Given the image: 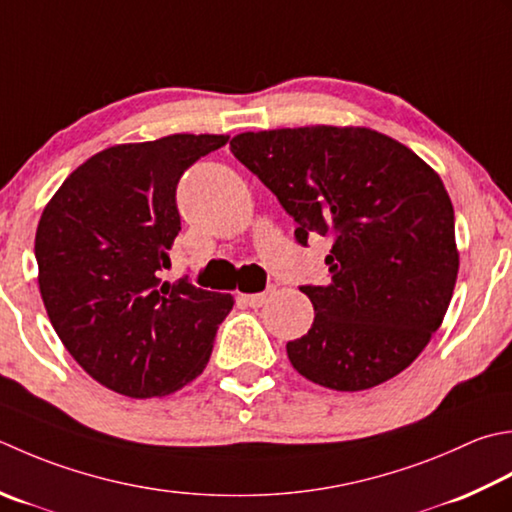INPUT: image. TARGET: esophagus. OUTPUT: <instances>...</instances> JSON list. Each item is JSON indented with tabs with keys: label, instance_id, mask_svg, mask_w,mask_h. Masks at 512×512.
<instances>
[{
	"label": "esophagus",
	"instance_id": "1",
	"mask_svg": "<svg viewBox=\"0 0 512 512\" xmlns=\"http://www.w3.org/2000/svg\"><path fill=\"white\" fill-rule=\"evenodd\" d=\"M277 293V288L275 286H268L264 293H253V295H239V299H242L244 304H248V306H253V308H259L262 304H266L268 302V297H273Z\"/></svg>",
	"mask_w": 512,
	"mask_h": 512
}]
</instances>
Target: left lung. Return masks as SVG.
<instances>
[{
    "label": "left lung",
    "instance_id": "8db88e82",
    "mask_svg": "<svg viewBox=\"0 0 512 512\" xmlns=\"http://www.w3.org/2000/svg\"><path fill=\"white\" fill-rule=\"evenodd\" d=\"M230 150L295 219V239H333L324 286L290 364L319 386L355 393L415 362L442 326L459 253L444 182L397 139L364 126L242 133Z\"/></svg>",
    "mask_w": 512,
    "mask_h": 512
}]
</instances>
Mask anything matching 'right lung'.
I'll return each mask as SVG.
<instances>
[{
  "instance_id": "obj_1",
  "label": "right lung",
  "mask_w": 512,
  "mask_h": 512,
  "mask_svg": "<svg viewBox=\"0 0 512 512\" xmlns=\"http://www.w3.org/2000/svg\"><path fill=\"white\" fill-rule=\"evenodd\" d=\"M228 135L117 144L70 173L35 235L39 293L75 362L133 399L164 397L202 375L233 297L162 282L182 222L179 177Z\"/></svg>"
}]
</instances>
